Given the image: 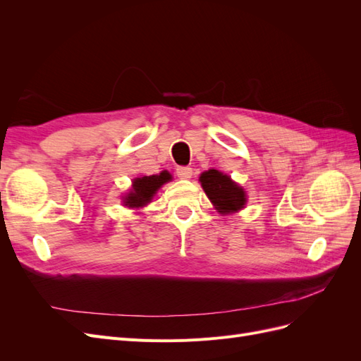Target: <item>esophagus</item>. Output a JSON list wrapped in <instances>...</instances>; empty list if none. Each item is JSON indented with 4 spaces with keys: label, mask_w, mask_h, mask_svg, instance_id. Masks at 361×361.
<instances>
[{
    "label": "esophagus",
    "mask_w": 361,
    "mask_h": 361,
    "mask_svg": "<svg viewBox=\"0 0 361 361\" xmlns=\"http://www.w3.org/2000/svg\"><path fill=\"white\" fill-rule=\"evenodd\" d=\"M176 174L179 179H190L192 176V169L191 167H178Z\"/></svg>",
    "instance_id": "34e87169"
}]
</instances>
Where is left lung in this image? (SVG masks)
I'll return each instance as SVG.
<instances>
[{"label":"left lung","mask_w":361,"mask_h":361,"mask_svg":"<svg viewBox=\"0 0 361 361\" xmlns=\"http://www.w3.org/2000/svg\"><path fill=\"white\" fill-rule=\"evenodd\" d=\"M202 187L207 197L214 203L218 212H233L243 209L245 204V192L241 187L218 170H207L200 176Z\"/></svg>","instance_id":"8db88e82"}]
</instances>
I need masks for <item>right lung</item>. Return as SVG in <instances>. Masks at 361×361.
Here are the masks:
<instances>
[{"instance_id": "obj_1", "label": "right lung", "mask_w": 361, "mask_h": 361, "mask_svg": "<svg viewBox=\"0 0 361 361\" xmlns=\"http://www.w3.org/2000/svg\"><path fill=\"white\" fill-rule=\"evenodd\" d=\"M170 179L171 176L167 171L154 174V176L137 178L133 183V190L125 197V204H128L129 207H140L147 204L155 195V192Z\"/></svg>"}]
</instances>
